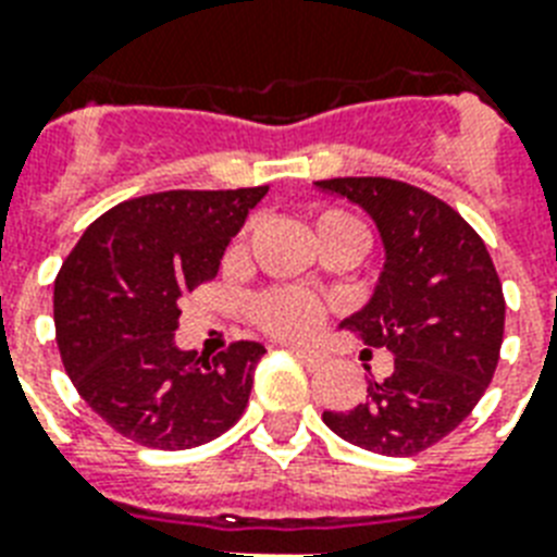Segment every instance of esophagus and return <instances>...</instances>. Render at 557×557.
<instances>
[{
    "label": "esophagus",
    "instance_id": "esophagus-1",
    "mask_svg": "<svg viewBox=\"0 0 557 557\" xmlns=\"http://www.w3.org/2000/svg\"><path fill=\"white\" fill-rule=\"evenodd\" d=\"M288 352H295L300 361H304L306 367H321L323 364V356L318 352V349L312 347H300V344H288Z\"/></svg>",
    "mask_w": 557,
    "mask_h": 557
}]
</instances>
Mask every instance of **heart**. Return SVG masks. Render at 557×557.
Listing matches in <instances>:
<instances>
[{
    "instance_id": "heart-1",
    "label": "heart",
    "mask_w": 557,
    "mask_h": 557,
    "mask_svg": "<svg viewBox=\"0 0 557 557\" xmlns=\"http://www.w3.org/2000/svg\"><path fill=\"white\" fill-rule=\"evenodd\" d=\"M314 227H318V236H323L326 231H335V227L361 231L356 219L347 216V213H338V210L321 213ZM321 300L309 295V292H297V288H274V292H265V295L253 300V318H257L262 330H269L271 335H286V338L312 332L318 321H321Z\"/></svg>"
}]
</instances>
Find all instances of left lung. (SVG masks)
<instances>
[{
  "label": "left lung",
  "mask_w": 557,
  "mask_h": 557,
  "mask_svg": "<svg viewBox=\"0 0 557 557\" xmlns=\"http://www.w3.org/2000/svg\"><path fill=\"white\" fill-rule=\"evenodd\" d=\"M314 187L364 210L384 265L370 300L338 323L387 347L393 372L367 379L349 410H326L341 440L384 457H413L448 436L492 384L506 300L476 231L445 201L393 178H326Z\"/></svg>",
  "instance_id": "8db88e82"
}]
</instances>
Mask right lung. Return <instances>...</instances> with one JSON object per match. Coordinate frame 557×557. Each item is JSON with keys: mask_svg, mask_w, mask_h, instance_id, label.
Masks as SVG:
<instances>
[{"mask_svg": "<svg viewBox=\"0 0 557 557\" xmlns=\"http://www.w3.org/2000/svg\"><path fill=\"white\" fill-rule=\"evenodd\" d=\"M265 193L168 190L121 201L65 257L54 280L60 358L83 401L126 440L196 448L243 416L265 347L239 341L213 361L178 349V304L216 277Z\"/></svg>", "mask_w": 557, "mask_h": 557, "instance_id": "1", "label": "right lung"}]
</instances>
